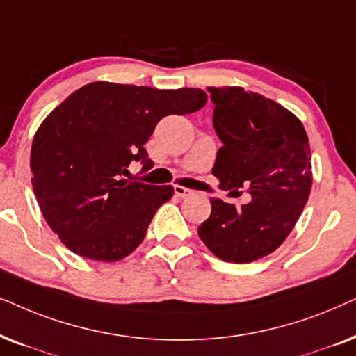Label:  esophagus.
Returning <instances> with one entry per match:
<instances>
[{"label": "esophagus", "mask_w": 356, "mask_h": 356, "mask_svg": "<svg viewBox=\"0 0 356 356\" xmlns=\"http://www.w3.org/2000/svg\"><path fill=\"white\" fill-rule=\"evenodd\" d=\"M174 193L177 197L186 198V197H191L193 192L191 191V188H186V187H182V186H174Z\"/></svg>", "instance_id": "esophagus-1"}]
</instances>
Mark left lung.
Returning a JSON list of instances; mask_svg holds the SVG:
<instances>
[{
  "label": "left lung",
  "mask_w": 356,
  "mask_h": 356,
  "mask_svg": "<svg viewBox=\"0 0 356 356\" xmlns=\"http://www.w3.org/2000/svg\"><path fill=\"white\" fill-rule=\"evenodd\" d=\"M213 127L222 146L213 175L225 191L249 187L248 205L213 198L198 236L225 262L248 264L272 254L291 233L312 186L311 148L290 111L243 88H208Z\"/></svg>",
  "instance_id": "obj_1"
}]
</instances>
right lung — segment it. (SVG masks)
Masks as SVG:
<instances>
[{"label":"right lung","instance_id":"add662e5","mask_svg":"<svg viewBox=\"0 0 356 356\" xmlns=\"http://www.w3.org/2000/svg\"><path fill=\"white\" fill-rule=\"evenodd\" d=\"M207 92L96 81L79 88L42 122L32 141V187L61 243L81 257L117 262L141 244L172 186L120 179L165 115L197 112Z\"/></svg>","mask_w":356,"mask_h":356}]
</instances>
